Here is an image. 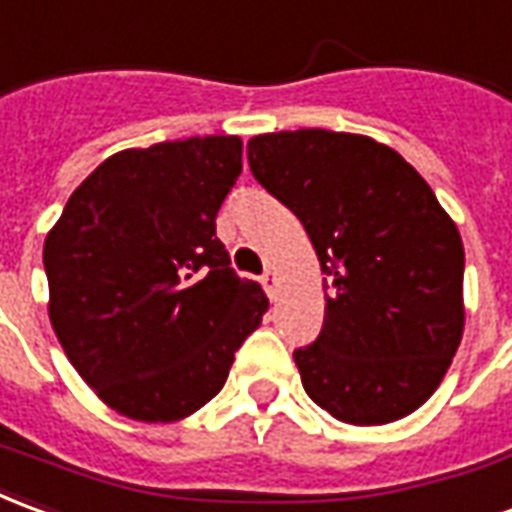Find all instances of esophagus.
<instances>
[{"mask_svg":"<svg viewBox=\"0 0 512 512\" xmlns=\"http://www.w3.org/2000/svg\"><path fill=\"white\" fill-rule=\"evenodd\" d=\"M262 286H264V292H267V297L273 300L275 292H278V275H275L273 270H267V273L262 275Z\"/></svg>","mask_w":512,"mask_h":512,"instance_id":"esophagus-1","label":"esophagus"}]
</instances>
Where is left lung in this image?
Instances as JSON below:
<instances>
[{
  "label": "left lung",
  "instance_id": "1",
  "mask_svg": "<svg viewBox=\"0 0 512 512\" xmlns=\"http://www.w3.org/2000/svg\"><path fill=\"white\" fill-rule=\"evenodd\" d=\"M248 162L303 223L328 275L320 336L295 350L306 394L347 424L413 413L463 336V242L436 192L361 134H259Z\"/></svg>",
  "mask_w": 512,
  "mask_h": 512
}]
</instances>
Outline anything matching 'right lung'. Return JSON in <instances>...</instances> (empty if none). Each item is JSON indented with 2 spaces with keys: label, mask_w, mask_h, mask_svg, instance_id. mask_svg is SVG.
Returning <instances> with one entry per match:
<instances>
[{
  "label": "right lung",
  "mask_w": 512,
  "mask_h": 512,
  "mask_svg": "<svg viewBox=\"0 0 512 512\" xmlns=\"http://www.w3.org/2000/svg\"><path fill=\"white\" fill-rule=\"evenodd\" d=\"M239 170L242 140L231 134L129 148L76 187L46 237L54 333L123 416L198 411L262 322V286L228 267L215 234Z\"/></svg>",
  "instance_id": "right-lung-1"
}]
</instances>
